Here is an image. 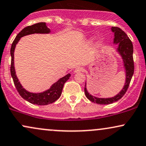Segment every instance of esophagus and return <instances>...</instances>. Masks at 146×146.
<instances>
[{
  "mask_svg": "<svg viewBox=\"0 0 146 146\" xmlns=\"http://www.w3.org/2000/svg\"><path fill=\"white\" fill-rule=\"evenodd\" d=\"M82 71H83V68L81 67V66H79V67H77L74 70V73H80V72H82Z\"/></svg>",
  "mask_w": 146,
  "mask_h": 146,
  "instance_id": "34e87169",
  "label": "esophagus"
}]
</instances>
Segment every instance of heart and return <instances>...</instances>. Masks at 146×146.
I'll list each match as a JSON object with an SVG mask.
<instances>
[{
  "mask_svg": "<svg viewBox=\"0 0 146 146\" xmlns=\"http://www.w3.org/2000/svg\"><path fill=\"white\" fill-rule=\"evenodd\" d=\"M92 41H93V38H89V39L86 41V45H90L92 43ZM102 43H103V42H102L101 39L98 40L96 43V49L100 48L102 45Z\"/></svg>",
  "mask_w": 146,
  "mask_h": 146,
  "instance_id": "heart-1",
  "label": "heart"
}]
</instances>
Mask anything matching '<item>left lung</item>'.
<instances>
[{"instance_id": "1", "label": "left lung", "mask_w": 146, "mask_h": 146, "mask_svg": "<svg viewBox=\"0 0 146 146\" xmlns=\"http://www.w3.org/2000/svg\"><path fill=\"white\" fill-rule=\"evenodd\" d=\"M111 32L113 33V44L116 45L115 52L119 54L122 58V64L124 72H125V82L124 86L120 92L116 95L108 98H100L93 96L87 90V83L86 81L84 92L86 97L90 101L99 105H108L111 104L114 102L118 101L125 94L129 84L132 79L133 73H134V62H133V46L132 42L129 39L127 35L120 28L111 27Z\"/></svg>"}]
</instances>
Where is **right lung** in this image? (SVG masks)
Segmentation results:
<instances>
[{"mask_svg":"<svg viewBox=\"0 0 146 146\" xmlns=\"http://www.w3.org/2000/svg\"><path fill=\"white\" fill-rule=\"evenodd\" d=\"M51 33L50 29L47 27L45 22H39L33 24L32 26H27L24 28L20 33H18L16 37L12 43L11 51V75L13 78L14 85L16 88L17 92H19L20 95L22 96L26 101H29V103L34 105H45L54 103L56 100L58 99L62 94V90L64 86V84L71 77V74L68 73L65 76L60 78L57 82L54 83L51 86L50 88L47 90L41 92H31L26 90L24 88L19 82L17 78L16 73H15V66H14V51L15 47L17 44L20 38L26 35H33V34H50Z\"/></svg>","mask_w":146,"mask_h":146,"instance_id":"1","label":"right lung"}]
</instances>
